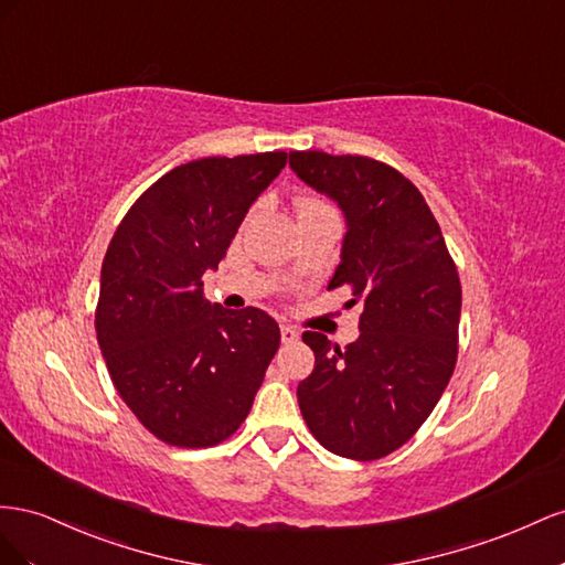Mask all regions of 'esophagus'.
I'll use <instances>...</instances> for the list:
<instances>
[{"label":"esophagus","mask_w":565,"mask_h":565,"mask_svg":"<svg viewBox=\"0 0 565 565\" xmlns=\"http://www.w3.org/2000/svg\"><path fill=\"white\" fill-rule=\"evenodd\" d=\"M300 338V331L291 324H281V343H296Z\"/></svg>","instance_id":"1"}]
</instances>
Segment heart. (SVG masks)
Wrapping results in <instances>:
<instances>
[{
	"label": "heart",
	"instance_id": "1",
	"mask_svg": "<svg viewBox=\"0 0 565 565\" xmlns=\"http://www.w3.org/2000/svg\"><path fill=\"white\" fill-rule=\"evenodd\" d=\"M312 203H321V201H315V199H308V201H302V205H312Z\"/></svg>",
	"mask_w": 565,
	"mask_h": 565
}]
</instances>
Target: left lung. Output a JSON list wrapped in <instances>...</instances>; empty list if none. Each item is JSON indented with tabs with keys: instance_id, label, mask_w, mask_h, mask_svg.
Returning a JSON list of instances; mask_svg holds the SVG:
<instances>
[{
	"instance_id": "1",
	"label": "left lung",
	"mask_w": 565,
	"mask_h": 565,
	"mask_svg": "<svg viewBox=\"0 0 565 565\" xmlns=\"http://www.w3.org/2000/svg\"><path fill=\"white\" fill-rule=\"evenodd\" d=\"M302 182L343 207L348 232L329 288L362 302L360 338L341 348L305 331L312 374L298 383L310 433L329 452H395L438 405L459 350L461 281L438 220L405 174L366 156L291 151Z\"/></svg>"
}]
</instances>
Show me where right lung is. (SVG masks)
Masks as SVG:
<instances>
[{"instance_id": "right-lung-1", "label": "right lung", "mask_w": 565, "mask_h": 565, "mask_svg": "<svg viewBox=\"0 0 565 565\" xmlns=\"http://www.w3.org/2000/svg\"><path fill=\"white\" fill-rule=\"evenodd\" d=\"M286 166L284 151L177 166L132 203L113 234L94 329L116 391L172 447H213L253 407L279 327L257 308L203 298L248 207Z\"/></svg>"}]
</instances>
